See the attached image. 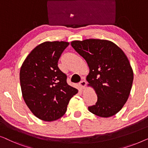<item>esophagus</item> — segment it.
Instances as JSON below:
<instances>
[{"mask_svg": "<svg viewBox=\"0 0 148 148\" xmlns=\"http://www.w3.org/2000/svg\"><path fill=\"white\" fill-rule=\"evenodd\" d=\"M86 82L84 80H81L80 82H79V84H78V85H79V86H80L81 89H84L85 86H86Z\"/></svg>", "mask_w": 148, "mask_h": 148, "instance_id": "34e87169", "label": "esophagus"}]
</instances>
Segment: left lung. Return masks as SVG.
I'll return each instance as SVG.
<instances>
[{"label": "left lung", "mask_w": 148, "mask_h": 148, "mask_svg": "<svg viewBox=\"0 0 148 148\" xmlns=\"http://www.w3.org/2000/svg\"><path fill=\"white\" fill-rule=\"evenodd\" d=\"M71 45L88 64L86 80L97 95L89 111L101 117L115 115L127 101L132 87L134 72L127 57L115 43L105 39L73 41Z\"/></svg>", "instance_id": "8db88e82"}]
</instances>
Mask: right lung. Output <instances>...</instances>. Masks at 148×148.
<instances>
[{
    "label": "right lung",
    "mask_w": 148,
    "mask_h": 148,
    "mask_svg": "<svg viewBox=\"0 0 148 148\" xmlns=\"http://www.w3.org/2000/svg\"><path fill=\"white\" fill-rule=\"evenodd\" d=\"M69 43L45 41L27 56L20 70L22 95L33 115L45 121L62 117L71 98L78 93L68 84L58 62Z\"/></svg>",
    "instance_id": "1"
}]
</instances>
